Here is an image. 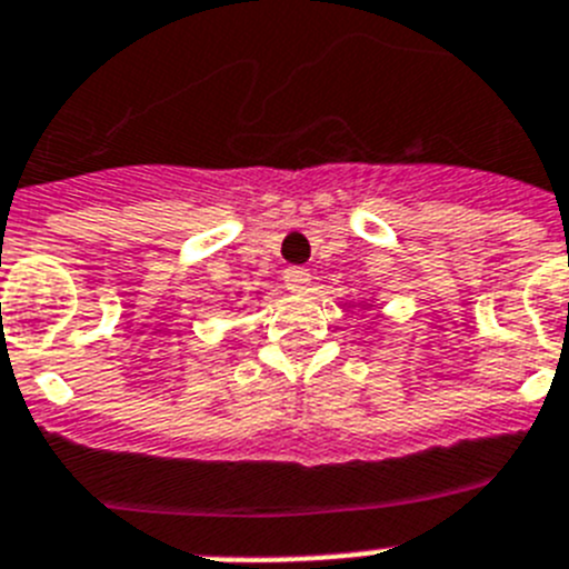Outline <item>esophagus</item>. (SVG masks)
<instances>
[{"label": "esophagus", "mask_w": 569, "mask_h": 569, "mask_svg": "<svg viewBox=\"0 0 569 569\" xmlns=\"http://www.w3.org/2000/svg\"><path fill=\"white\" fill-rule=\"evenodd\" d=\"M284 288L288 290H305L307 284H310V270L307 268H299V264H293V268L284 270Z\"/></svg>", "instance_id": "1"}]
</instances>
